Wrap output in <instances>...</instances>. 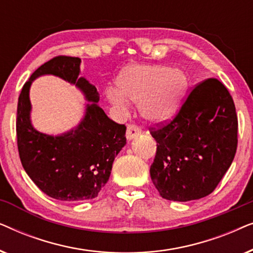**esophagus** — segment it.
<instances>
[{
  "label": "esophagus",
  "instance_id": "esophagus-1",
  "mask_svg": "<svg viewBox=\"0 0 253 253\" xmlns=\"http://www.w3.org/2000/svg\"><path fill=\"white\" fill-rule=\"evenodd\" d=\"M141 131L138 126H133V124H129L126 127V139L127 140H132L134 138H137L138 136H140Z\"/></svg>",
  "mask_w": 253,
  "mask_h": 253
}]
</instances>
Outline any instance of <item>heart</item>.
I'll list each match as a JSON object with an SVG mask.
<instances>
[{"instance_id": "heart-1", "label": "heart", "mask_w": 253, "mask_h": 253, "mask_svg": "<svg viewBox=\"0 0 253 253\" xmlns=\"http://www.w3.org/2000/svg\"><path fill=\"white\" fill-rule=\"evenodd\" d=\"M117 88L107 89L112 105L126 108L127 100L139 105L148 122H161L177 112L188 91V77L182 70L162 64H130L120 72Z\"/></svg>"}]
</instances>
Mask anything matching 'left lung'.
Returning <instances> with one entry per match:
<instances>
[{
	"label": "left lung",
	"instance_id": "left-lung-1",
	"mask_svg": "<svg viewBox=\"0 0 253 253\" xmlns=\"http://www.w3.org/2000/svg\"><path fill=\"white\" fill-rule=\"evenodd\" d=\"M237 126L224 85L214 78L197 85L177 116L151 132L158 147L150 174L162 198L190 202L212 193L234 160Z\"/></svg>",
	"mask_w": 253,
	"mask_h": 253
}]
</instances>
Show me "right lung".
Masks as SVG:
<instances>
[{
  "label": "right lung",
  "instance_id": "obj_1",
  "mask_svg": "<svg viewBox=\"0 0 253 253\" xmlns=\"http://www.w3.org/2000/svg\"><path fill=\"white\" fill-rule=\"evenodd\" d=\"M81 63V58L70 56L46 62L23 86L17 107V144L23 167L41 191L62 202L95 198L108 182L116 155L126 144V126L110 120L98 105V89L79 76ZM48 74L75 84L88 101L81 122L61 135L41 133L30 120V85Z\"/></svg>",
  "mask_w": 253,
  "mask_h": 253
}]
</instances>
